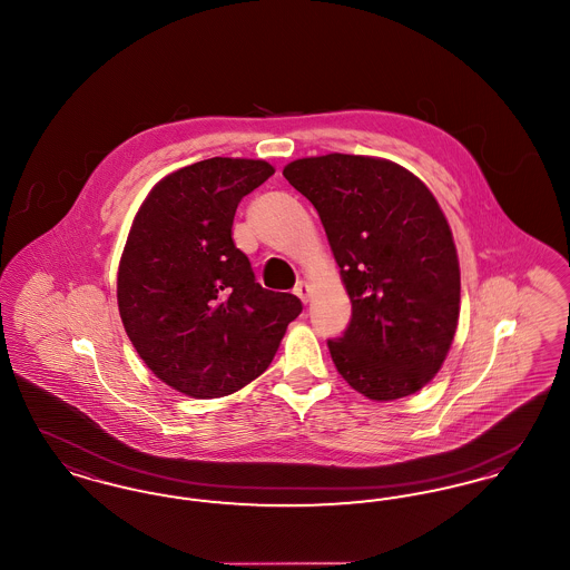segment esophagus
Instances as JSON below:
<instances>
[{
  "label": "esophagus",
  "instance_id": "1",
  "mask_svg": "<svg viewBox=\"0 0 570 570\" xmlns=\"http://www.w3.org/2000/svg\"><path fill=\"white\" fill-rule=\"evenodd\" d=\"M295 295H297L303 303H307V301H309V295H312L309 284H307V282H298L297 286H295Z\"/></svg>",
  "mask_w": 570,
  "mask_h": 570
}]
</instances>
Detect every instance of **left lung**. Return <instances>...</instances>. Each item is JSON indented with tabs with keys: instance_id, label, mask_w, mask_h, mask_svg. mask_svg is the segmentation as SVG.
<instances>
[{
	"instance_id": "left-lung-1",
	"label": "left lung",
	"mask_w": 570,
	"mask_h": 570,
	"mask_svg": "<svg viewBox=\"0 0 570 570\" xmlns=\"http://www.w3.org/2000/svg\"><path fill=\"white\" fill-rule=\"evenodd\" d=\"M282 173L316 207L353 303L351 325L328 340L340 376L374 402L421 391L460 321L458 247L434 194L370 156L301 158Z\"/></svg>"
}]
</instances>
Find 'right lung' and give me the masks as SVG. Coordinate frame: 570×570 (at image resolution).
Here are the masks:
<instances>
[{"label": "right lung", "instance_id": "obj_1", "mask_svg": "<svg viewBox=\"0 0 570 570\" xmlns=\"http://www.w3.org/2000/svg\"><path fill=\"white\" fill-rule=\"evenodd\" d=\"M275 173L247 158H209L160 179L138 207L117 272L124 328L145 365L196 400L258 379L301 314L265 291L233 242L245 194Z\"/></svg>", "mask_w": 570, "mask_h": 570}]
</instances>
